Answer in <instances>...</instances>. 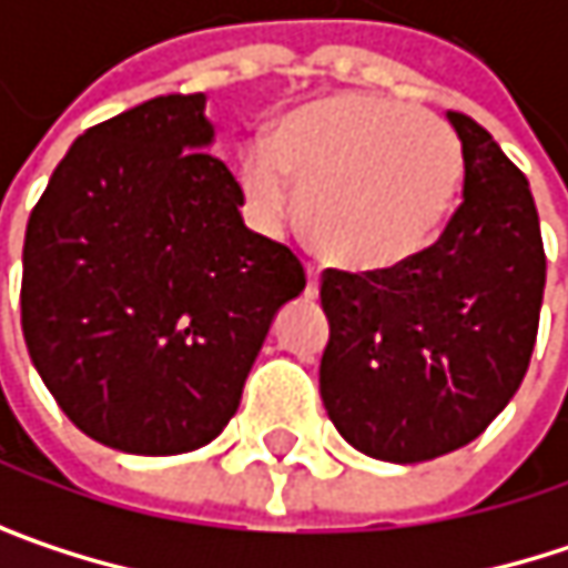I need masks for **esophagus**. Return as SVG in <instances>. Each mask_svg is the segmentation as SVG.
Wrapping results in <instances>:
<instances>
[{"mask_svg": "<svg viewBox=\"0 0 568 568\" xmlns=\"http://www.w3.org/2000/svg\"><path fill=\"white\" fill-rule=\"evenodd\" d=\"M305 295H308V298H315V295H318V270H315V266H308V285H305Z\"/></svg>", "mask_w": 568, "mask_h": 568, "instance_id": "obj_1", "label": "esophagus"}]
</instances>
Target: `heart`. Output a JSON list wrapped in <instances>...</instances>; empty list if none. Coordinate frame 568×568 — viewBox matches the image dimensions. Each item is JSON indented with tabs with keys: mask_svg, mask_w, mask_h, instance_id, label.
<instances>
[{
	"mask_svg": "<svg viewBox=\"0 0 568 568\" xmlns=\"http://www.w3.org/2000/svg\"><path fill=\"white\" fill-rule=\"evenodd\" d=\"M464 151L447 121L382 94L342 91L285 111L236 164L246 216L280 230L292 186L308 243L358 273L420 253L457 200Z\"/></svg>",
	"mask_w": 568,
	"mask_h": 568,
	"instance_id": "b5f03b06",
	"label": "heart"
}]
</instances>
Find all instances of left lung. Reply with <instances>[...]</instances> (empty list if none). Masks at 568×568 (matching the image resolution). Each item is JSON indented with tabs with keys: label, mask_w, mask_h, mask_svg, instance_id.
<instances>
[{
	"label": "left lung",
	"mask_w": 568,
	"mask_h": 568,
	"mask_svg": "<svg viewBox=\"0 0 568 568\" xmlns=\"http://www.w3.org/2000/svg\"><path fill=\"white\" fill-rule=\"evenodd\" d=\"M464 200L434 246L392 270L322 273L318 388L362 454L420 464L487 430L516 395L539 328L546 253L529 180L467 114Z\"/></svg>",
	"instance_id": "left-lung-1"
}]
</instances>
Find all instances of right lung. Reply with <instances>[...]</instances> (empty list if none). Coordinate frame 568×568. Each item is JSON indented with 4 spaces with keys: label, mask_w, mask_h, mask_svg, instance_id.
Returning <instances> with one entry per match:
<instances>
[{
    "label": "right lung",
    "mask_w": 568,
    "mask_h": 568,
    "mask_svg": "<svg viewBox=\"0 0 568 568\" xmlns=\"http://www.w3.org/2000/svg\"><path fill=\"white\" fill-rule=\"evenodd\" d=\"M206 94L88 128L26 226L22 335L68 420L124 454H186L236 414L298 256L240 216Z\"/></svg>",
    "instance_id": "1"
}]
</instances>
